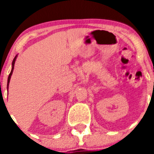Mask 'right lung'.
Returning a JSON list of instances; mask_svg holds the SVG:
<instances>
[{
    "label": "right lung",
    "instance_id": "right-lung-1",
    "mask_svg": "<svg viewBox=\"0 0 154 154\" xmlns=\"http://www.w3.org/2000/svg\"><path fill=\"white\" fill-rule=\"evenodd\" d=\"M16 58H17V55H16V56L14 57V59H13V62H12V69H11V73H10V74H9V76H8V85H7V87H8V85H9V82H10L11 76L12 72H13V70H14V63H15Z\"/></svg>",
    "mask_w": 154,
    "mask_h": 154
}]
</instances>
